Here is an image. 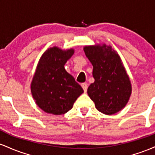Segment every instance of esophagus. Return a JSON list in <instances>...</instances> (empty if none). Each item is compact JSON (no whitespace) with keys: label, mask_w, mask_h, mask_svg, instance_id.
I'll use <instances>...</instances> for the list:
<instances>
[{"label":"esophagus","mask_w":155,"mask_h":155,"mask_svg":"<svg viewBox=\"0 0 155 155\" xmlns=\"http://www.w3.org/2000/svg\"><path fill=\"white\" fill-rule=\"evenodd\" d=\"M81 86H82V88H83V90H84V91L86 92L87 91V88H88V86H87L86 83H82V84H81Z\"/></svg>","instance_id":"34e87169"}]
</instances>
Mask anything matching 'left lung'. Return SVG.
Returning a JSON list of instances; mask_svg holds the SVG:
<instances>
[{"label":"left lung","mask_w":155,"mask_h":155,"mask_svg":"<svg viewBox=\"0 0 155 155\" xmlns=\"http://www.w3.org/2000/svg\"><path fill=\"white\" fill-rule=\"evenodd\" d=\"M84 52L93 65L94 82L88 94L100 112L111 115L119 112L129 100L131 83L119 55L111 47L86 46Z\"/></svg>","instance_id":"left-lung-1"}]
</instances>
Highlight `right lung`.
<instances>
[{"label": "right lung", "instance_id": "1", "mask_svg": "<svg viewBox=\"0 0 155 155\" xmlns=\"http://www.w3.org/2000/svg\"><path fill=\"white\" fill-rule=\"evenodd\" d=\"M74 50L50 48L40 58L31 83V93L41 110L53 115H61L72 108L82 87L64 69Z\"/></svg>", "mask_w": 155, "mask_h": 155}]
</instances>
